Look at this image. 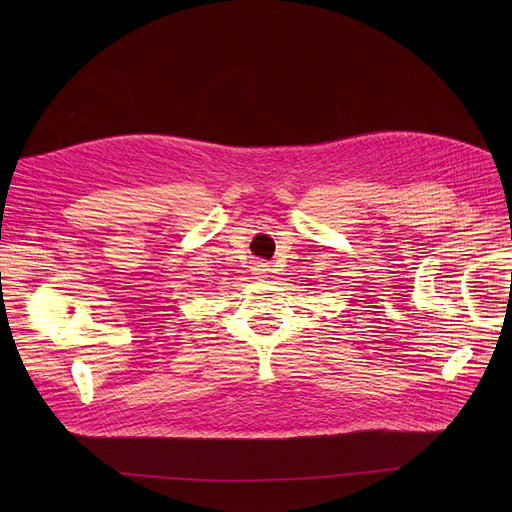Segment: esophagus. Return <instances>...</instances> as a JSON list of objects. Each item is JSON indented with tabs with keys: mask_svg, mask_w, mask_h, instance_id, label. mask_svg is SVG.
Wrapping results in <instances>:
<instances>
[{
	"mask_svg": "<svg viewBox=\"0 0 512 512\" xmlns=\"http://www.w3.org/2000/svg\"><path fill=\"white\" fill-rule=\"evenodd\" d=\"M263 272H265V270H259V274H263Z\"/></svg>",
	"mask_w": 512,
	"mask_h": 512,
	"instance_id": "esophagus-1",
	"label": "esophagus"
}]
</instances>
